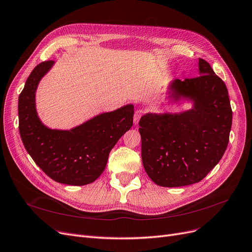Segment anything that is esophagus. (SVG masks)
Masks as SVG:
<instances>
[{"instance_id":"1","label":"esophagus","mask_w":252,"mask_h":252,"mask_svg":"<svg viewBox=\"0 0 252 252\" xmlns=\"http://www.w3.org/2000/svg\"><path fill=\"white\" fill-rule=\"evenodd\" d=\"M144 113H145L144 109H137V110H136V112L134 113V124H137V123H138L139 119L142 118V116L144 115Z\"/></svg>"}]
</instances>
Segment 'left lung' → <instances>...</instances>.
<instances>
[{
	"instance_id": "obj_1",
	"label": "left lung",
	"mask_w": 252,
	"mask_h": 252,
	"mask_svg": "<svg viewBox=\"0 0 252 252\" xmlns=\"http://www.w3.org/2000/svg\"><path fill=\"white\" fill-rule=\"evenodd\" d=\"M198 73L168 86L169 99L188 100L192 108L146 114L138 123L144 168L159 186L199 182L226 150L233 120L226 86L203 59L198 60Z\"/></svg>"
}]
</instances>
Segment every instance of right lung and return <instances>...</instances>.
<instances>
[{
	"mask_svg": "<svg viewBox=\"0 0 252 252\" xmlns=\"http://www.w3.org/2000/svg\"><path fill=\"white\" fill-rule=\"evenodd\" d=\"M54 61L38 64L18 98L19 134L35 163L58 183L82 186L103 173L110 150L131 128L134 109L127 104L100 114L70 130L46 127L36 110V90Z\"/></svg>",
	"mask_w": 252,
	"mask_h": 252,
	"instance_id": "right-lung-1",
	"label": "right lung"
}]
</instances>
